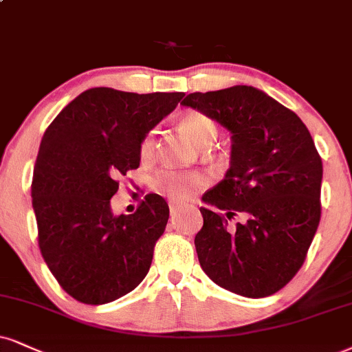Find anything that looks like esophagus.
<instances>
[{"label": "esophagus", "mask_w": 352, "mask_h": 352, "mask_svg": "<svg viewBox=\"0 0 352 352\" xmlns=\"http://www.w3.org/2000/svg\"><path fill=\"white\" fill-rule=\"evenodd\" d=\"M179 204L177 202H169V210H171V214H176L177 210H179Z\"/></svg>", "instance_id": "esophagus-1"}]
</instances>
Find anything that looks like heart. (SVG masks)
Masks as SVG:
<instances>
[{"mask_svg":"<svg viewBox=\"0 0 352 352\" xmlns=\"http://www.w3.org/2000/svg\"><path fill=\"white\" fill-rule=\"evenodd\" d=\"M181 132L189 138L199 148L212 145L217 137V127L206 114L199 111H188L181 114L177 120ZM155 148V133L148 132L140 142V156L150 158ZM206 177L201 173L192 171H175V169H162L156 173L151 186L163 196H168L173 201H186L192 197L202 186H206Z\"/></svg>","mask_w":352,"mask_h":352,"instance_id":"1","label":"heart"}]
</instances>
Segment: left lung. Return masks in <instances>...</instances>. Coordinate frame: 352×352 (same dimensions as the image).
I'll return each mask as SVG.
<instances>
[{"mask_svg":"<svg viewBox=\"0 0 352 352\" xmlns=\"http://www.w3.org/2000/svg\"><path fill=\"white\" fill-rule=\"evenodd\" d=\"M183 106L232 133L227 175L207 190L197 258L220 287L250 298L276 294L305 261L322 215L323 164L296 112L253 86L190 93ZM240 213L245 222L232 228Z\"/></svg>","mask_w":352,"mask_h":352,"instance_id":"left-lung-1","label":"left lung"}]
</instances>
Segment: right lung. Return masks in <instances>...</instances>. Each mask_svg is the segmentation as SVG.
<instances>
[{
    "mask_svg": "<svg viewBox=\"0 0 352 352\" xmlns=\"http://www.w3.org/2000/svg\"><path fill=\"white\" fill-rule=\"evenodd\" d=\"M183 96L91 88L43 133L32 177L38 246L52 274L78 302H114L145 279L168 223V204L148 194L135 214L116 215L111 199L117 177L140 166L142 138Z\"/></svg>",
    "mask_w": 352,
    "mask_h": 352,
    "instance_id": "right-lung-1",
    "label": "right lung"
}]
</instances>
